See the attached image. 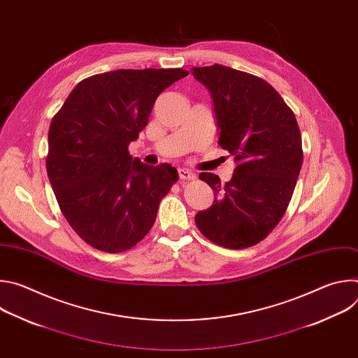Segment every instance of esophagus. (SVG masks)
Masks as SVG:
<instances>
[{
	"mask_svg": "<svg viewBox=\"0 0 358 358\" xmlns=\"http://www.w3.org/2000/svg\"><path fill=\"white\" fill-rule=\"evenodd\" d=\"M178 176H180L181 180H187V181L195 180V174L189 170H185V169H178Z\"/></svg>",
	"mask_w": 358,
	"mask_h": 358,
	"instance_id": "obj_1",
	"label": "esophagus"
}]
</instances>
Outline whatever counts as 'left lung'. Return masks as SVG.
<instances>
[{
	"label": "left lung",
	"mask_w": 358,
	"mask_h": 358,
	"mask_svg": "<svg viewBox=\"0 0 358 358\" xmlns=\"http://www.w3.org/2000/svg\"><path fill=\"white\" fill-rule=\"evenodd\" d=\"M214 101L218 144L235 157L232 178L201 173L215 194L195 215L214 243L243 249L257 245L282 220L303 163L301 136L292 109L264 79L224 65L192 68Z\"/></svg>",
	"instance_id": "1"
}]
</instances>
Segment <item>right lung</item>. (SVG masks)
<instances>
[{"label": "right lung", "mask_w": 358, "mask_h": 358, "mask_svg": "<svg viewBox=\"0 0 358 358\" xmlns=\"http://www.w3.org/2000/svg\"><path fill=\"white\" fill-rule=\"evenodd\" d=\"M187 75L180 68L93 75L50 122L48 177L64 217L90 246L124 252L155 224L178 173L133 159L129 144L147 126L157 96Z\"/></svg>", "instance_id": "obj_1"}]
</instances>
